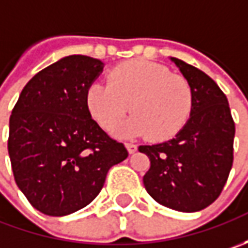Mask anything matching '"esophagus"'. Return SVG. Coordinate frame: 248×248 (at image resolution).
<instances>
[{
  "label": "esophagus",
  "instance_id": "esophagus-1",
  "mask_svg": "<svg viewBox=\"0 0 248 248\" xmlns=\"http://www.w3.org/2000/svg\"><path fill=\"white\" fill-rule=\"evenodd\" d=\"M125 148H127V150H128L129 155H132V153H135V152H137L138 146H137L135 143H125Z\"/></svg>",
  "mask_w": 248,
  "mask_h": 248
}]
</instances>
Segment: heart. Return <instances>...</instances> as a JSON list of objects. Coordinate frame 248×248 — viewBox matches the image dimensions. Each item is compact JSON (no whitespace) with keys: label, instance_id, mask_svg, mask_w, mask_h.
<instances>
[{"label":"heart","instance_id":"heart-1","mask_svg":"<svg viewBox=\"0 0 248 248\" xmlns=\"http://www.w3.org/2000/svg\"><path fill=\"white\" fill-rule=\"evenodd\" d=\"M87 108L105 131L131 116L116 134L149 135L153 140L172 138L185 127L193 109V91L184 76L149 61H131L114 67L109 82L96 81L87 91Z\"/></svg>","mask_w":248,"mask_h":248}]
</instances>
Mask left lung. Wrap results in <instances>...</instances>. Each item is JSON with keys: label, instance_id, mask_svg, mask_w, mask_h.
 Returning <instances> with one entry per match:
<instances>
[{"label": "left lung", "instance_id": "8db88e82", "mask_svg": "<svg viewBox=\"0 0 248 248\" xmlns=\"http://www.w3.org/2000/svg\"><path fill=\"white\" fill-rule=\"evenodd\" d=\"M170 59L192 87L193 109L174 138L139 146L150 160L143 185L158 204L196 213L214 203L226 184L233 163L234 123L213 78L181 59Z\"/></svg>", "mask_w": 248, "mask_h": 248}]
</instances>
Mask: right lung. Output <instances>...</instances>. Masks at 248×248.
<instances>
[{
  "mask_svg": "<svg viewBox=\"0 0 248 248\" xmlns=\"http://www.w3.org/2000/svg\"><path fill=\"white\" fill-rule=\"evenodd\" d=\"M105 63L70 55L26 84L9 119L15 181L35 210L63 217L99 195L110 167L128 157L92 120L87 91Z\"/></svg>",
  "mask_w": 248,
  "mask_h": 248,
  "instance_id": "right-lung-1",
  "label": "right lung"
}]
</instances>
